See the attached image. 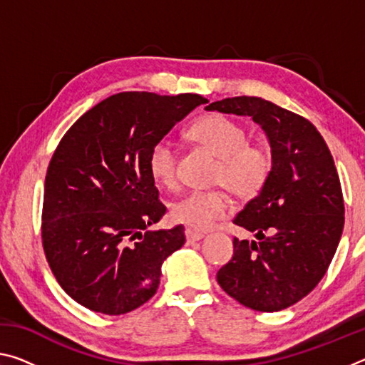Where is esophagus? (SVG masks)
Instances as JSON below:
<instances>
[{"mask_svg":"<svg viewBox=\"0 0 365 365\" xmlns=\"http://www.w3.org/2000/svg\"><path fill=\"white\" fill-rule=\"evenodd\" d=\"M185 237H187V243L188 245H193L196 242H200V240L202 238V235L201 233H196L193 230H187V232H185Z\"/></svg>","mask_w":365,"mask_h":365,"instance_id":"1","label":"esophagus"}]
</instances>
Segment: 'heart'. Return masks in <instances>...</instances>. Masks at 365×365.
Returning <instances> with one entry per match:
<instances>
[{
	"mask_svg": "<svg viewBox=\"0 0 365 365\" xmlns=\"http://www.w3.org/2000/svg\"><path fill=\"white\" fill-rule=\"evenodd\" d=\"M188 135L220 159L215 183L224 185L240 200H251L261 193L270 177L274 158L267 145L250 143V132L243 123L222 114H209L195 122ZM148 164L158 183L170 190L177 187V150L169 140H159L153 146ZM230 209L225 191H191L172 205L170 215L188 230L207 232L225 219Z\"/></svg>",
	"mask_w": 365,
	"mask_h": 365,
	"instance_id": "heart-1",
	"label": "heart"
}]
</instances>
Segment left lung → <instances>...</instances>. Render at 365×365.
Segmentation results:
<instances>
[{
	"label": "left lung",
	"mask_w": 365,
	"mask_h": 365,
	"mask_svg": "<svg viewBox=\"0 0 365 365\" xmlns=\"http://www.w3.org/2000/svg\"><path fill=\"white\" fill-rule=\"evenodd\" d=\"M206 109L252 117L274 158L265 187L233 219L256 240L233 238L217 282L246 307L282 311L317 287L338 248L344 202L335 163L311 122L262 98H225Z\"/></svg>",
	"instance_id": "left-lung-1"
}]
</instances>
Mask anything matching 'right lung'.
I'll list each match as a JSON object with an SVG mask.
<instances>
[{
    "instance_id": "obj_1",
    "label": "right lung",
    "mask_w": 365,
    "mask_h": 365,
    "mask_svg": "<svg viewBox=\"0 0 365 365\" xmlns=\"http://www.w3.org/2000/svg\"><path fill=\"white\" fill-rule=\"evenodd\" d=\"M206 103L193 93L123 91L86 110L59 141L45 178L41 240L58 283L78 304L120 316L156 293L185 228L148 230L168 211L148 160Z\"/></svg>"
}]
</instances>
